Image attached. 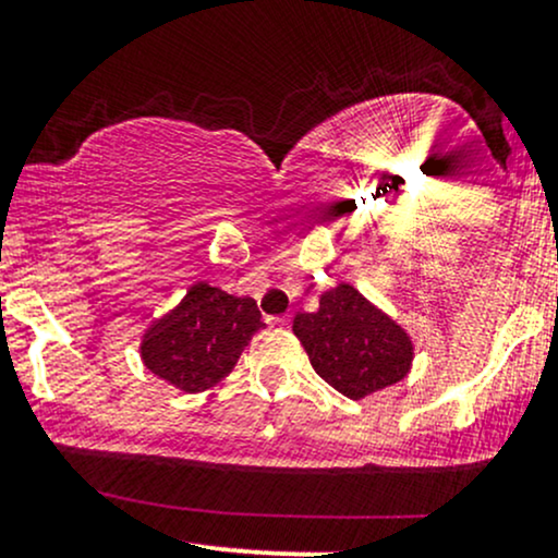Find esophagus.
I'll list each match as a JSON object with an SVG mask.
<instances>
[{"label": "esophagus", "mask_w": 558, "mask_h": 558, "mask_svg": "<svg viewBox=\"0 0 558 558\" xmlns=\"http://www.w3.org/2000/svg\"><path fill=\"white\" fill-rule=\"evenodd\" d=\"M267 320H269V324H272V326H283V329L291 324L289 315H278V318H267Z\"/></svg>", "instance_id": "obj_1"}]
</instances>
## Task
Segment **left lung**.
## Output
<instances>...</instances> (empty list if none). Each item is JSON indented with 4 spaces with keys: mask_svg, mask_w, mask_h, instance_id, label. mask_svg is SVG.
Here are the masks:
<instances>
[{
    "mask_svg": "<svg viewBox=\"0 0 558 558\" xmlns=\"http://www.w3.org/2000/svg\"><path fill=\"white\" fill-rule=\"evenodd\" d=\"M294 335L315 373L351 399L399 384L413 364L408 331L348 283L324 291L315 313L296 315Z\"/></svg>",
    "mask_w": 558,
    "mask_h": 558,
    "instance_id": "1",
    "label": "left lung"
}]
</instances>
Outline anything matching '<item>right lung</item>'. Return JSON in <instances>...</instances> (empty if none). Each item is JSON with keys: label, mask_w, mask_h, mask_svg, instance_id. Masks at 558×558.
Returning <instances> with one entry per match:
<instances>
[{"label": "right lung", "mask_w": 558, "mask_h": 558, "mask_svg": "<svg viewBox=\"0 0 558 558\" xmlns=\"http://www.w3.org/2000/svg\"><path fill=\"white\" fill-rule=\"evenodd\" d=\"M262 326V313L251 296L196 283L174 311L150 324L140 353L150 373L180 391H207L232 373Z\"/></svg>", "instance_id": "add662e5"}]
</instances>
